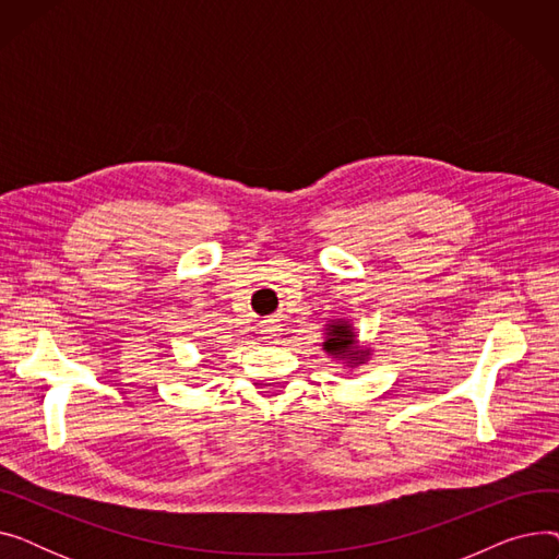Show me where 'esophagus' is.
I'll use <instances>...</instances> for the list:
<instances>
[{
  "mask_svg": "<svg viewBox=\"0 0 559 559\" xmlns=\"http://www.w3.org/2000/svg\"><path fill=\"white\" fill-rule=\"evenodd\" d=\"M276 321H272V319H267V321H262V335L267 337V340H274L276 337Z\"/></svg>",
  "mask_w": 559,
  "mask_h": 559,
  "instance_id": "1",
  "label": "esophagus"
}]
</instances>
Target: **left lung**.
Listing matches in <instances>:
<instances>
[{
	"label": "left lung",
	"instance_id": "left-lung-1",
	"mask_svg": "<svg viewBox=\"0 0 559 559\" xmlns=\"http://www.w3.org/2000/svg\"><path fill=\"white\" fill-rule=\"evenodd\" d=\"M350 346H354V335H350L348 326H344V324L331 326V335L324 342V348L329 350V354H333V356H358V354H348Z\"/></svg>",
	"mask_w": 559,
	"mask_h": 559
}]
</instances>
